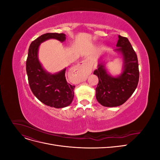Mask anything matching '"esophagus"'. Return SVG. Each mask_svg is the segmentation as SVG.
I'll use <instances>...</instances> for the list:
<instances>
[{
    "label": "esophagus",
    "instance_id": "34e87169",
    "mask_svg": "<svg viewBox=\"0 0 160 160\" xmlns=\"http://www.w3.org/2000/svg\"><path fill=\"white\" fill-rule=\"evenodd\" d=\"M79 65L82 66L84 68V69L87 71H91L92 69V66L90 64V62L88 60H83V61H81Z\"/></svg>",
    "mask_w": 160,
    "mask_h": 160
}]
</instances>
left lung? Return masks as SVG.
Returning <instances> with one entry per match:
<instances>
[{
	"instance_id": "obj_1",
	"label": "left lung",
	"mask_w": 160,
	"mask_h": 160,
	"mask_svg": "<svg viewBox=\"0 0 160 160\" xmlns=\"http://www.w3.org/2000/svg\"><path fill=\"white\" fill-rule=\"evenodd\" d=\"M115 51L123 57V71L118 77L108 74L105 64L101 62L93 74L99 78L96 99L105 107H117L123 104L136 89L139 81V67L136 53L128 38L118 36Z\"/></svg>"
}]
</instances>
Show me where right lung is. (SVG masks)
Listing matches in <instances>:
<instances>
[{
    "label": "right lung",
    "mask_w": 160,
    "mask_h": 160,
    "mask_svg": "<svg viewBox=\"0 0 160 160\" xmlns=\"http://www.w3.org/2000/svg\"><path fill=\"white\" fill-rule=\"evenodd\" d=\"M64 33H46L33 41L28 49L26 70L28 84L36 98L42 103L55 108H62L69 105L74 98V85L67 83L66 68L55 74L47 72L38 58L41 43L50 38L61 42L65 41Z\"/></svg>",
    "instance_id": "right-lung-1"
}]
</instances>
